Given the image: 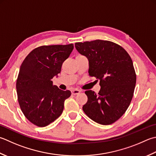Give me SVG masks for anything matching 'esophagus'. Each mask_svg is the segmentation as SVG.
Returning a JSON list of instances; mask_svg holds the SVG:
<instances>
[{"label":"esophagus","mask_w":156,"mask_h":156,"mask_svg":"<svg viewBox=\"0 0 156 156\" xmlns=\"http://www.w3.org/2000/svg\"><path fill=\"white\" fill-rule=\"evenodd\" d=\"M72 92V94H74V95H75V94H79L80 93V90H78V89H73L71 90Z\"/></svg>","instance_id":"34e87169"}]
</instances>
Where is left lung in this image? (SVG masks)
Listing matches in <instances>:
<instances>
[{
	"label": "left lung",
	"mask_w": 156,
	"mask_h": 156,
	"mask_svg": "<svg viewBox=\"0 0 156 156\" xmlns=\"http://www.w3.org/2000/svg\"><path fill=\"white\" fill-rule=\"evenodd\" d=\"M76 50L86 57L88 73L100 81L98 94L88 90L84 112L95 122H115L129 108L136 84V74L129 55L120 45L110 41H96L75 43Z\"/></svg>",
	"instance_id": "8db88e82"
}]
</instances>
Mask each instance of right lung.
<instances>
[{
	"mask_svg": "<svg viewBox=\"0 0 156 156\" xmlns=\"http://www.w3.org/2000/svg\"><path fill=\"white\" fill-rule=\"evenodd\" d=\"M73 49V44L42 46L21 63L16 83L18 101L24 115L36 126H46L59 118L71 95L69 90L53 85L52 79L57 77Z\"/></svg>",
	"mask_w": 156,
	"mask_h": 156,
	"instance_id": "add662e5",
	"label": "right lung"
}]
</instances>
